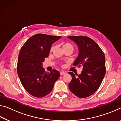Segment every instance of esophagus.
I'll list each match as a JSON object with an SVG mask.
<instances>
[{
    "mask_svg": "<svg viewBox=\"0 0 121 121\" xmlns=\"http://www.w3.org/2000/svg\"><path fill=\"white\" fill-rule=\"evenodd\" d=\"M60 75H65V72L64 71H61L60 72Z\"/></svg>",
    "mask_w": 121,
    "mask_h": 121,
    "instance_id": "1",
    "label": "esophagus"
}]
</instances>
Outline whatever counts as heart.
<instances>
[{
	"label": "heart",
	"mask_w": 121,
	"mask_h": 121,
	"mask_svg": "<svg viewBox=\"0 0 121 121\" xmlns=\"http://www.w3.org/2000/svg\"><path fill=\"white\" fill-rule=\"evenodd\" d=\"M55 48H56V46L54 45H53L52 47H51V48H50V51L51 52H52L54 50ZM62 48H63V49H65V48H70L73 49V46L72 45H71L70 43H69L68 42H65V43H63V44H62Z\"/></svg>",
	"instance_id": "b5f03b06"
}]
</instances>
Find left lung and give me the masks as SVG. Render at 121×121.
I'll use <instances>...</instances> for the list:
<instances>
[{
  "instance_id": "1",
  "label": "left lung",
  "mask_w": 121,
  "mask_h": 121,
  "mask_svg": "<svg viewBox=\"0 0 121 121\" xmlns=\"http://www.w3.org/2000/svg\"><path fill=\"white\" fill-rule=\"evenodd\" d=\"M68 38L74 42L78 48V56L73 65L83 67L81 73L77 77L73 72L69 73L72 77L69 88L78 97H89L99 89L105 75V54L95 41L87 37Z\"/></svg>"
}]
</instances>
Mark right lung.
I'll return each mask as SVG.
<instances>
[{
	"instance_id": "obj_1",
	"label": "right lung",
	"mask_w": 121,
	"mask_h": 121,
	"mask_svg": "<svg viewBox=\"0 0 121 121\" xmlns=\"http://www.w3.org/2000/svg\"><path fill=\"white\" fill-rule=\"evenodd\" d=\"M61 36L36 34L26 40L20 50L17 71L24 89L32 96L42 98L50 93L57 79L59 71L53 69L46 73L43 67L52 45Z\"/></svg>"
}]
</instances>
